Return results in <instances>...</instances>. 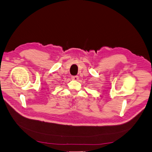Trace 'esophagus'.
Listing matches in <instances>:
<instances>
[{
  "instance_id": "esophagus-1",
  "label": "esophagus",
  "mask_w": 152,
  "mask_h": 152,
  "mask_svg": "<svg viewBox=\"0 0 152 152\" xmlns=\"http://www.w3.org/2000/svg\"><path fill=\"white\" fill-rule=\"evenodd\" d=\"M72 77V80H75V81H77L79 80V77L78 76H73L71 77Z\"/></svg>"
}]
</instances>
